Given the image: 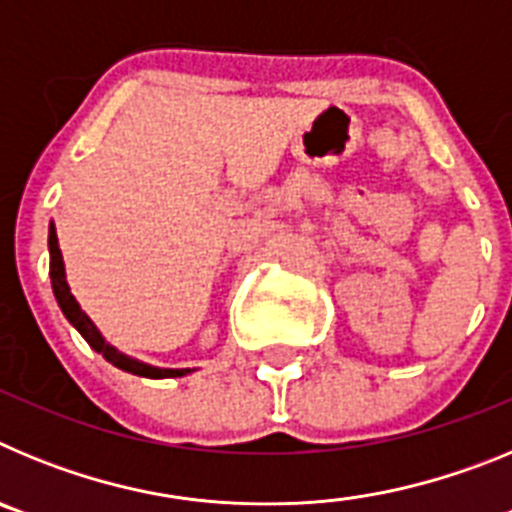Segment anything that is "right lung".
Listing matches in <instances>:
<instances>
[{
	"label": "right lung",
	"instance_id": "add662e5",
	"mask_svg": "<svg viewBox=\"0 0 512 512\" xmlns=\"http://www.w3.org/2000/svg\"><path fill=\"white\" fill-rule=\"evenodd\" d=\"M48 251H51V284H53V295H56L58 307L61 312L66 315L71 325L81 333V338L89 343V346L102 354L104 359L110 361L112 366L122 369V372H130V374H138V377H148V379H166V377H184L189 374L192 369H158V366L151 364H143L138 359H130V356L120 354L115 346L104 341L102 333L97 330V325L92 323L87 312L81 310L76 297L71 295L69 282H66V269H63V256H61V248H58V235H56V225L51 223V230H48Z\"/></svg>",
	"mask_w": 512,
	"mask_h": 512
}]
</instances>
